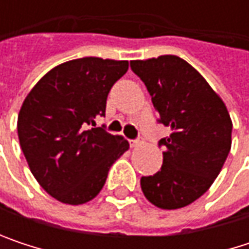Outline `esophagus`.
Segmentation results:
<instances>
[{
  "mask_svg": "<svg viewBox=\"0 0 249 249\" xmlns=\"http://www.w3.org/2000/svg\"><path fill=\"white\" fill-rule=\"evenodd\" d=\"M141 144H142L141 140H131V141H129V145H131L132 148H134V147H138V145H141Z\"/></svg>",
  "mask_w": 249,
  "mask_h": 249,
  "instance_id": "1",
  "label": "esophagus"
}]
</instances>
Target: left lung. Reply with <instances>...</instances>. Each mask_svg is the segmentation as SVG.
I'll return each instance as SVG.
<instances>
[{
  "instance_id": "left-lung-1",
  "label": "left lung",
  "mask_w": 249,
  "mask_h": 249,
  "mask_svg": "<svg viewBox=\"0 0 249 249\" xmlns=\"http://www.w3.org/2000/svg\"><path fill=\"white\" fill-rule=\"evenodd\" d=\"M131 69L151 95L159 123L172 128L161 170L141 177V190L154 206L178 209L199 199L222 170L231 150L232 121L221 96L186 60L164 54L131 60Z\"/></svg>"
}]
</instances>
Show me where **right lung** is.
<instances>
[{
    "mask_svg": "<svg viewBox=\"0 0 249 249\" xmlns=\"http://www.w3.org/2000/svg\"><path fill=\"white\" fill-rule=\"evenodd\" d=\"M126 71V60H69L25 96L17 121L20 145L38 184L59 202L82 205L98 196L111 166L129 148L121 135L86 128L105 115L108 93Z\"/></svg>",
    "mask_w": 249,
    "mask_h": 249,
    "instance_id": "obj_1",
    "label": "right lung"
}]
</instances>
